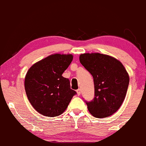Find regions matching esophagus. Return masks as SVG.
<instances>
[{"label":"esophagus","instance_id":"1","mask_svg":"<svg viewBox=\"0 0 146 146\" xmlns=\"http://www.w3.org/2000/svg\"><path fill=\"white\" fill-rule=\"evenodd\" d=\"M76 92H77V95L80 96V93H81V90H80V89H78V90H76Z\"/></svg>","mask_w":146,"mask_h":146}]
</instances>
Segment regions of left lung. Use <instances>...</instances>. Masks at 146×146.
Returning a JSON list of instances; mask_svg holds the SVG:
<instances>
[{"label": "left lung", "instance_id": "1", "mask_svg": "<svg viewBox=\"0 0 146 146\" xmlns=\"http://www.w3.org/2000/svg\"><path fill=\"white\" fill-rule=\"evenodd\" d=\"M79 59L94 78V98L85 101L89 111L95 117H109L119 109L126 97L129 85L127 72L120 61L106 54L85 53Z\"/></svg>", "mask_w": 146, "mask_h": 146}]
</instances>
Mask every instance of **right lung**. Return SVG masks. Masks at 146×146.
Returning <instances> with one entry per match:
<instances>
[{
    "label": "right lung",
    "mask_w": 146,
    "mask_h": 146,
    "mask_svg": "<svg viewBox=\"0 0 146 146\" xmlns=\"http://www.w3.org/2000/svg\"><path fill=\"white\" fill-rule=\"evenodd\" d=\"M72 54H55L31 67L25 80L26 94L37 112L47 117L62 114L76 92L63 73L72 61Z\"/></svg>",
    "instance_id": "add662e5"
}]
</instances>
